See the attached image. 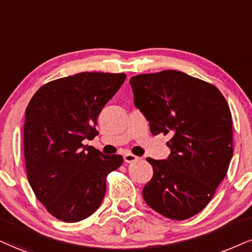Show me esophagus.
I'll return each instance as SVG.
<instances>
[{
    "instance_id": "34e87169",
    "label": "esophagus",
    "mask_w": 252,
    "mask_h": 252,
    "mask_svg": "<svg viewBox=\"0 0 252 252\" xmlns=\"http://www.w3.org/2000/svg\"><path fill=\"white\" fill-rule=\"evenodd\" d=\"M139 158L136 157V155H134V154H125L124 155V160H125V162H134V161H136L138 160Z\"/></svg>"
}]
</instances>
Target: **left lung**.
Segmentation results:
<instances>
[{"label": "left lung", "mask_w": 252, "mask_h": 252, "mask_svg": "<svg viewBox=\"0 0 252 252\" xmlns=\"http://www.w3.org/2000/svg\"><path fill=\"white\" fill-rule=\"evenodd\" d=\"M129 83L152 134L170 135L168 159H147L154 175L142 196L161 215L187 220L206 208L228 172L234 153L228 102L215 85L175 70Z\"/></svg>", "instance_id": "1"}]
</instances>
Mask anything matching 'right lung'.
I'll return each instance as SVG.
<instances>
[{
    "label": "right lung",
    "instance_id": "right-lung-1",
    "mask_svg": "<svg viewBox=\"0 0 252 252\" xmlns=\"http://www.w3.org/2000/svg\"><path fill=\"white\" fill-rule=\"evenodd\" d=\"M125 73L80 72L44 84L28 105L24 159L31 188L45 209L63 222L92 215L106 192V178L123 164L92 146L97 118Z\"/></svg>",
    "mask_w": 252,
    "mask_h": 252
}]
</instances>
